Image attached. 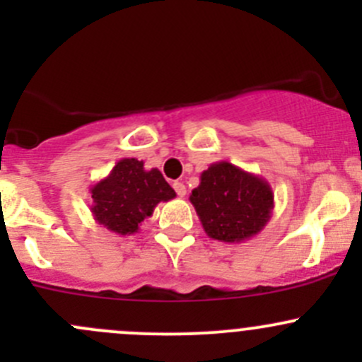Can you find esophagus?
Wrapping results in <instances>:
<instances>
[{"instance_id":"obj_1","label":"esophagus","mask_w":362,"mask_h":362,"mask_svg":"<svg viewBox=\"0 0 362 362\" xmlns=\"http://www.w3.org/2000/svg\"><path fill=\"white\" fill-rule=\"evenodd\" d=\"M173 189L177 191V194L180 196V198H184L185 192H187V189H185V185L182 184V182H173Z\"/></svg>"}]
</instances>
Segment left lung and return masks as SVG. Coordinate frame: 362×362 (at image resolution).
I'll return each instance as SVG.
<instances>
[{
  "label": "left lung",
  "instance_id": "8db88e82",
  "mask_svg": "<svg viewBox=\"0 0 362 362\" xmlns=\"http://www.w3.org/2000/svg\"><path fill=\"white\" fill-rule=\"evenodd\" d=\"M189 202L210 238L242 243L268 224L275 196L262 177L229 160H218L203 171Z\"/></svg>",
  "mask_w": 362,
  "mask_h": 362
}]
</instances>
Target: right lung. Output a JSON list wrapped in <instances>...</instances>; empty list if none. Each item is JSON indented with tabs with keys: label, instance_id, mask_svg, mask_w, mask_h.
I'll list each match as a JSON object with an SVG mask.
<instances>
[{
	"label": "right lung",
	"instance_id": "1",
	"mask_svg": "<svg viewBox=\"0 0 362 362\" xmlns=\"http://www.w3.org/2000/svg\"><path fill=\"white\" fill-rule=\"evenodd\" d=\"M93 217L115 235H134L160 202L173 199L175 191L158 168L145 170L144 160L124 158L110 173L89 189Z\"/></svg>",
	"mask_w": 362,
	"mask_h": 362
}]
</instances>
